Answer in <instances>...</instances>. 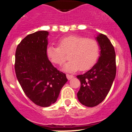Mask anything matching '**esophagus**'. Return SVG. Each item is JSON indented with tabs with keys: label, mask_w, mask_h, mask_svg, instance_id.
<instances>
[{
	"label": "esophagus",
	"mask_w": 132,
	"mask_h": 132,
	"mask_svg": "<svg viewBox=\"0 0 132 132\" xmlns=\"http://www.w3.org/2000/svg\"><path fill=\"white\" fill-rule=\"evenodd\" d=\"M66 77H67V79H68V80H70V79H73V78L74 77L73 76V75H68V74H67V75H66Z\"/></svg>",
	"instance_id": "esophagus-1"
}]
</instances>
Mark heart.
Instances as JSON below:
<instances>
[{
	"mask_svg": "<svg viewBox=\"0 0 132 132\" xmlns=\"http://www.w3.org/2000/svg\"><path fill=\"white\" fill-rule=\"evenodd\" d=\"M59 47L48 46L46 56L55 64H62L68 55L69 62L62 67L66 72L85 71L94 65L99 55V45L94 39L77 35H70L58 40Z\"/></svg>",
	"mask_w": 132,
	"mask_h": 132,
	"instance_id": "1",
	"label": "heart"
}]
</instances>
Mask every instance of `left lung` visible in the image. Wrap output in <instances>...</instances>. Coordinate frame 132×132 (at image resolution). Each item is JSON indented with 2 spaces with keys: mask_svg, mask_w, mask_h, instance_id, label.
I'll use <instances>...</instances> for the list:
<instances>
[{
  "mask_svg": "<svg viewBox=\"0 0 132 132\" xmlns=\"http://www.w3.org/2000/svg\"><path fill=\"white\" fill-rule=\"evenodd\" d=\"M95 39L101 50L97 63L85 73L77 76L80 81L78 100L87 107L95 106L104 100L116 75V52L110 40L102 34Z\"/></svg>",
  "mask_w": 132,
  "mask_h": 132,
  "instance_id": "1",
  "label": "left lung"
}]
</instances>
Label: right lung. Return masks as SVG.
Here are the masks:
<instances>
[{
	"instance_id": "add662e5",
	"label": "right lung",
	"mask_w": 132,
	"mask_h": 132,
	"mask_svg": "<svg viewBox=\"0 0 132 132\" xmlns=\"http://www.w3.org/2000/svg\"><path fill=\"white\" fill-rule=\"evenodd\" d=\"M49 32L39 31L27 35L15 53L16 78L26 95L37 105L48 107L57 100L68 81L46 56Z\"/></svg>"
}]
</instances>
